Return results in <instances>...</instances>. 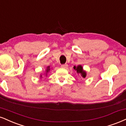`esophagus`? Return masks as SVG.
<instances>
[{"instance_id": "obj_1", "label": "esophagus", "mask_w": 126, "mask_h": 126, "mask_svg": "<svg viewBox=\"0 0 126 126\" xmlns=\"http://www.w3.org/2000/svg\"><path fill=\"white\" fill-rule=\"evenodd\" d=\"M61 67L62 68H66L67 67V64H61Z\"/></svg>"}]
</instances>
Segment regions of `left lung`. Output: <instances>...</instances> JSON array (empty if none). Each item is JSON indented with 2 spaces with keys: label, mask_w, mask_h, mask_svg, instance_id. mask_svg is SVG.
<instances>
[{
  "label": "left lung",
  "mask_w": 126,
  "mask_h": 126,
  "mask_svg": "<svg viewBox=\"0 0 126 126\" xmlns=\"http://www.w3.org/2000/svg\"><path fill=\"white\" fill-rule=\"evenodd\" d=\"M73 68L75 70H76V72L78 74H79V75H81V76L82 77V78H85L86 76V73L84 72V71H83L82 66H80V65H79V66H77V67L74 66Z\"/></svg>",
  "instance_id": "obj_1"
}]
</instances>
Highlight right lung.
Returning <instances> with one entry per match:
<instances>
[{"mask_svg":"<svg viewBox=\"0 0 126 126\" xmlns=\"http://www.w3.org/2000/svg\"><path fill=\"white\" fill-rule=\"evenodd\" d=\"M49 70H50V69H49V67H47V72Z\"/></svg>","mask_w":126,"mask_h":126,"instance_id":"add662e5","label":"right lung"}]
</instances>
